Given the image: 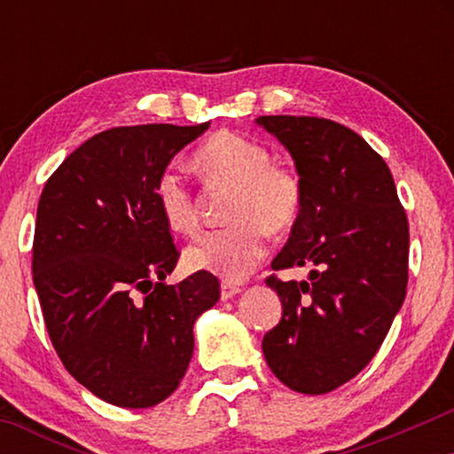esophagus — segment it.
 Returning a JSON list of instances; mask_svg holds the SVG:
<instances>
[{"mask_svg": "<svg viewBox=\"0 0 454 454\" xmlns=\"http://www.w3.org/2000/svg\"><path fill=\"white\" fill-rule=\"evenodd\" d=\"M239 287L238 285H233V283H229V281H225L221 285V300L223 301H227V300H231V297H235L239 294Z\"/></svg>", "mask_w": 454, "mask_h": 454, "instance_id": "34e87169", "label": "esophagus"}]
</instances>
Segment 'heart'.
I'll return each mask as SVG.
<instances>
[{"instance_id": "b5f03b06", "label": "heart", "mask_w": 454, "mask_h": 454, "mask_svg": "<svg viewBox=\"0 0 454 454\" xmlns=\"http://www.w3.org/2000/svg\"><path fill=\"white\" fill-rule=\"evenodd\" d=\"M196 165L216 188L233 190L225 229L198 238L184 252L192 270H207L229 281L244 278L266 252V231L285 233L295 225L303 207V185L294 169L272 163L262 142L235 132H219L196 151ZM167 227L192 233L198 225L194 196L177 171L167 169L154 185Z\"/></svg>"}]
</instances>
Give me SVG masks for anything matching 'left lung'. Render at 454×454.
<instances>
[{"label":"left lung","instance_id":"8db88e82","mask_svg":"<svg viewBox=\"0 0 454 454\" xmlns=\"http://www.w3.org/2000/svg\"><path fill=\"white\" fill-rule=\"evenodd\" d=\"M303 185V207L272 270L309 266L308 281L266 278L283 318L262 351L278 380L325 395L380 349L407 291L409 225L384 159L353 129L322 117L262 115Z\"/></svg>","mask_w":454,"mask_h":454}]
</instances>
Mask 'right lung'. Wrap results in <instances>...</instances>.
Masks as SVG:
<instances>
[{
	"label": "right lung",
	"instance_id": "1",
	"mask_svg": "<svg viewBox=\"0 0 454 454\" xmlns=\"http://www.w3.org/2000/svg\"><path fill=\"white\" fill-rule=\"evenodd\" d=\"M200 126L114 128L78 146L43 188L33 281L66 370L98 399L146 409L179 387L194 322L219 301V278H165L179 252L154 185Z\"/></svg>",
	"mask_w": 454,
	"mask_h": 454
}]
</instances>
